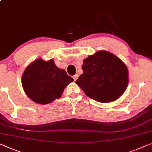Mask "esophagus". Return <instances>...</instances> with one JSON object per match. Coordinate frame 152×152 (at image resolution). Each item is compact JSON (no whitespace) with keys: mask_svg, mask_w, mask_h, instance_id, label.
<instances>
[{"mask_svg":"<svg viewBox=\"0 0 152 152\" xmlns=\"http://www.w3.org/2000/svg\"><path fill=\"white\" fill-rule=\"evenodd\" d=\"M78 74H76L75 75L73 76V78H74V80H76V79L78 78Z\"/></svg>","mask_w":152,"mask_h":152,"instance_id":"esophagus-1","label":"esophagus"}]
</instances>
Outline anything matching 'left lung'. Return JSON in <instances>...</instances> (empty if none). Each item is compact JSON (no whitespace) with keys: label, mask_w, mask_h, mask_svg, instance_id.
Instances as JSON below:
<instances>
[{"label":"left lung","mask_w":152,"mask_h":152,"mask_svg":"<svg viewBox=\"0 0 152 152\" xmlns=\"http://www.w3.org/2000/svg\"><path fill=\"white\" fill-rule=\"evenodd\" d=\"M83 74L76 83L88 97L106 103L121 96L128 85V71L113 53L99 50L83 60Z\"/></svg>","instance_id":"1"}]
</instances>
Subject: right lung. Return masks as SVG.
I'll return each instance as SVG.
<instances>
[{
    "label": "right lung",
    "mask_w": 152,
    "mask_h": 152,
    "mask_svg": "<svg viewBox=\"0 0 152 152\" xmlns=\"http://www.w3.org/2000/svg\"><path fill=\"white\" fill-rule=\"evenodd\" d=\"M74 79L59 69L53 59L37 58L24 70L22 85L27 96L35 103L47 104L59 98Z\"/></svg>",
    "instance_id": "add662e5"
}]
</instances>
